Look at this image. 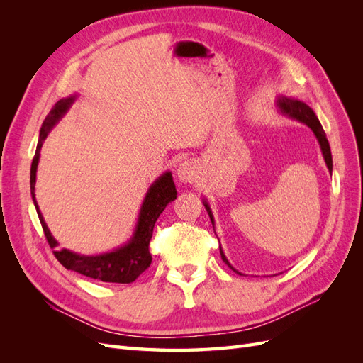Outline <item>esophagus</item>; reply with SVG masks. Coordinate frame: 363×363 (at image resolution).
Returning <instances> with one entry per match:
<instances>
[{
  "label": "esophagus",
  "mask_w": 363,
  "mask_h": 363,
  "mask_svg": "<svg viewBox=\"0 0 363 363\" xmlns=\"http://www.w3.org/2000/svg\"><path fill=\"white\" fill-rule=\"evenodd\" d=\"M177 179L183 183H192L199 177V168L192 160H184L177 169Z\"/></svg>",
  "instance_id": "1"
}]
</instances>
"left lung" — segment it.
<instances>
[{
    "instance_id": "obj_1",
    "label": "left lung",
    "mask_w": 363,
    "mask_h": 363,
    "mask_svg": "<svg viewBox=\"0 0 363 363\" xmlns=\"http://www.w3.org/2000/svg\"><path fill=\"white\" fill-rule=\"evenodd\" d=\"M277 107L280 108L281 113H284V115L292 118V119L300 121V123L306 124L307 127H311V130L313 131V135L316 136L318 142H320V147H321V151H323V156H324L327 168H328V171L332 172V169H333V160H332L330 145H328V140L325 138V133H324L320 119L316 118V115H315V112L312 111V108L307 106L306 103H303L300 100H294V98H288V96H279ZM203 203H204V207H206L208 216H211V221H212V225H213L215 224V219H213L211 207H208L207 201H203ZM219 252H221V259L225 262V265H228L236 274H240L239 271H236L232 265H230V262L224 256L221 247H219ZM240 276H242V274H240Z\"/></svg>"
}]
</instances>
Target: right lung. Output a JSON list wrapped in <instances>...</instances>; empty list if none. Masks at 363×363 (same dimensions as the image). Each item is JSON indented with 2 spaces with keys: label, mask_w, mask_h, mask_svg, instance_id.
Returning <instances> with one entry per match:
<instances>
[{
  "label": "right lung",
  "mask_w": 363,
  "mask_h": 363,
  "mask_svg": "<svg viewBox=\"0 0 363 363\" xmlns=\"http://www.w3.org/2000/svg\"><path fill=\"white\" fill-rule=\"evenodd\" d=\"M74 100L75 96H68V98H63V100H59L51 108V112L47 115L45 121H43V124L40 127V133H39V142L36 147V155L33 157L31 171H30L31 199H33V203H35L39 221L43 228V233H45L51 248L57 247V240L52 238L45 221H43V216L39 211V206L36 201V196H35L36 171H38V163H39V152H40L43 140H45V138L48 136L50 130L59 123V119L68 112V108L71 107ZM175 199H177V189H175L172 174L168 171L163 175H160V177L150 186V189L145 195V200L140 207L135 233L125 245L119 247L111 252H104V255H100V256H82L67 248L56 250L54 251V256H56V259L65 268L83 274L86 277H91L100 281H107V283L135 281L140 274L151 265L150 240H151L152 228H155L157 218L164 211V207Z\"/></svg>",
  "instance_id": "add662e5"
}]
</instances>
